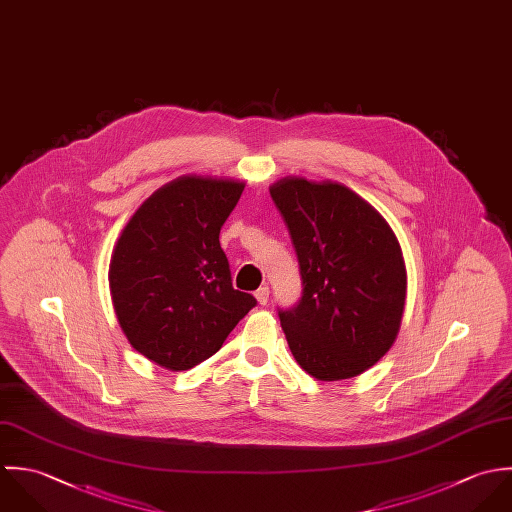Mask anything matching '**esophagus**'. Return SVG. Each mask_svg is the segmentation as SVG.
Here are the masks:
<instances>
[{"label": "esophagus", "instance_id": "34e87169", "mask_svg": "<svg viewBox=\"0 0 512 512\" xmlns=\"http://www.w3.org/2000/svg\"><path fill=\"white\" fill-rule=\"evenodd\" d=\"M269 287L267 285H263V287H259L257 291H255V299L259 301V305H267L269 303Z\"/></svg>", "mask_w": 512, "mask_h": 512}]
</instances>
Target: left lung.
I'll return each mask as SVG.
<instances>
[{"instance_id": "obj_1", "label": "left lung", "mask_w": 512, "mask_h": 512, "mask_svg": "<svg viewBox=\"0 0 512 512\" xmlns=\"http://www.w3.org/2000/svg\"><path fill=\"white\" fill-rule=\"evenodd\" d=\"M297 259L301 301L279 308L289 348L316 380L354 378L394 344L406 305V265L386 219L336 182L271 186Z\"/></svg>"}]
</instances>
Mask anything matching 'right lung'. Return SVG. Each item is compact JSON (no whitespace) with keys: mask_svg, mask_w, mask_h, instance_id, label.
Here are the masks:
<instances>
[{"mask_svg":"<svg viewBox=\"0 0 512 512\" xmlns=\"http://www.w3.org/2000/svg\"><path fill=\"white\" fill-rule=\"evenodd\" d=\"M245 184L178 178L154 192L124 227L112 261L110 293L134 350L168 370L213 356L257 305L231 285L219 231Z\"/></svg>","mask_w":512,"mask_h":512,"instance_id":"obj_1","label":"right lung"}]
</instances>
